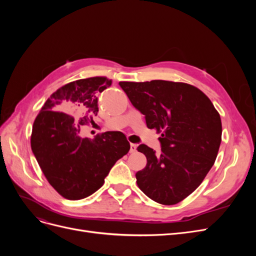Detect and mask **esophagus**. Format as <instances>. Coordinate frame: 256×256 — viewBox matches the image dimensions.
<instances>
[{
	"label": "esophagus",
	"mask_w": 256,
	"mask_h": 256,
	"mask_svg": "<svg viewBox=\"0 0 256 256\" xmlns=\"http://www.w3.org/2000/svg\"><path fill=\"white\" fill-rule=\"evenodd\" d=\"M136 150V144L131 143V144H130V150H129V152H130L131 154H132V152H134Z\"/></svg>",
	"instance_id": "obj_1"
}]
</instances>
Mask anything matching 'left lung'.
I'll list each match as a JSON object with an SVG mask.
<instances>
[{
    "mask_svg": "<svg viewBox=\"0 0 256 256\" xmlns=\"http://www.w3.org/2000/svg\"><path fill=\"white\" fill-rule=\"evenodd\" d=\"M131 104L145 115L150 129L161 132V152L138 147L147 159L136 174L145 194L174 205L202 184L214 166L222 136L220 114L204 92L182 82H120Z\"/></svg>",
    "mask_w": 256,
    "mask_h": 256,
    "instance_id": "1",
    "label": "left lung"
}]
</instances>
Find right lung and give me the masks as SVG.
<instances>
[{
    "mask_svg": "<svg viewBox=\"0 0 256 256\" xmlns=\"http://www.w3.org/2000/svg\"><path fill=\"white\" fill-rule=\"evenodd\" d=\"M111 84L106 76L68 83L47 99L34 120V156L49 184L67 200L85 198L96 192L115 162L130 150L120 131H106L95 138L80 134L81 126L94 124L96 94Z\"/></svg>",
    "mask_w": 256,
    "mask_h": 256,
    "instance_id": "add662e5",
    "label": "right lung"
}]
</instances>
